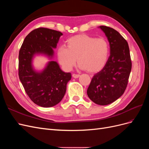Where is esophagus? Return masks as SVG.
Listing matches in <instances>:
<instances>
[{
    "instance_id": "34e87169",
    "label": "esophagus",
    "mask_w": 149,
    "mask_h": 149,
    "mask_svg": "<svg viewBox=\"0 0 149 149\" xmlns=\"http://www.w3.org/2000/svg\"><path fill=\"white\" fill-rule=\"evenodd\" d=\"M79 76L80 75L78 74H72V76H73L74 78H78L79 77Z\"/></svg>"
}]
</instances>
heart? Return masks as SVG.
<instances>
[{"mask_svg": "<svg viewBox=\"0 0 149 149\" xmlns=\"http://www.w3.org/2000/svg\"><path fill=\"white\" fill-rule=\"evenodd\" d=\"M109 55V45L105 38L79 35L67 41V48L57 51L58 61L65 70L70 71L78 62L81 69L96 73L105 66Z\"/></svg>", "mask_w": 149, "mask_h": 149, "instance_id": "obj_1", "label": "heart"}]
</instances>
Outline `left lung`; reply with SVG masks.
Here are the masks:
<instances>
[{"instance_id":"left-lung-1","label":"left lung","mask_w":149,"mask_h":149,"mask_svg":"<svg viewBox=\"0 0 149 149\" xmlns=\"http://www.w3.org/2000/svg\"><path fill=\"white\" fill-rule=\"evenodd\" d=\"M109 42L110 56L103 68L93 78L87 90L93 102L105 106L114 102L127 88L132 68L128 43L118 31L100 26Z\"/></svg>"}]
</instances>
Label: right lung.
Listing matches in <instances>:
<instances>
[{"label": "right lung", "mask_w": 149, "mask_h": 149, "mask_svg": "<svg viewBox=\"0 0 149 149\" xmlns=\"http://www.w3.org/2000/svg\"><path fill=\"white\" fill-rule=\"evenodd\" d=\"M60 31L40 27L29 33L22 43L19 55V76L25 91L36 104L49 107L56 105L64 97L70 73L63 71L55 61L48 63L41 71H35L32 60L35 55L42 54L52 59Z\"/></svg>", "instance_id": "add662e5"}]
</instances>
